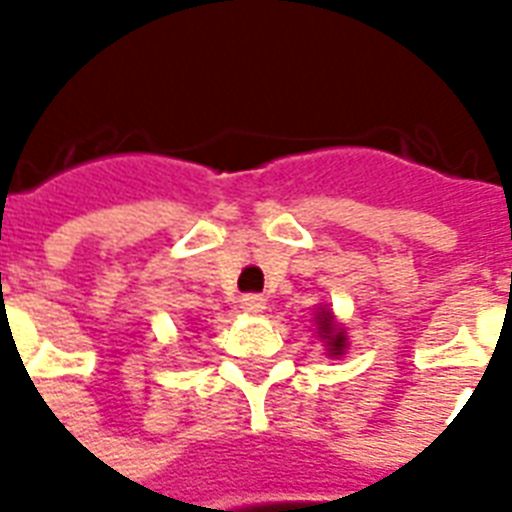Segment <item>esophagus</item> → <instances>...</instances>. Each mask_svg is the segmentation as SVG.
<instances>
[{
	"label": "esophagus",
	"mask_w": 512,
	"mask_h": 512,
	"mask_svg": "<svg viewBox=\"0 0 512 512\" xmlns=\"http://www.w3.org/2000/svg\"><path fill=\"white\" fill-rule=\"evenodd\" d=\"M239 308L244 314H263L265 298L263 295H244V298L239 300Z\"/></svg>",
	"instance_id": "obj_1"
}]
</instances>
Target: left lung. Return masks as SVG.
<instances>
[{
  "label": "left lung",
  "mask_w": 512,
  "mask_h": 512,
  "mask_svg": "<svg viewBox=\"0 0 512 512\" xmlns=\"http://www.w3.org/2000/svg\"><path fill=\"white\" fill-rule=\"evenodd\" d=\"M317 330H319V338L327 343L330 357H341L349 343H346L343 327H338L333 322V311H330V308H322V311L317 314Z\"/></svg>",
  "instance_id": "8db88e82"
}]
</instances>
